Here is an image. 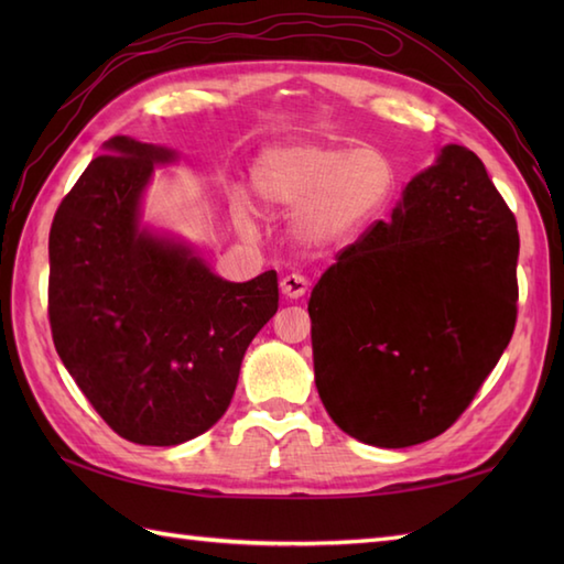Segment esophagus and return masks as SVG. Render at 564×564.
Masks as SVG:
<instances>
[{
    "label": "esophagus",
    "mask_w": 564,
    "mask_h": 564,
    "mask_svg": "<svg viewBox=\"0 0 564 564\" xmlns=\"http://www.w3.org/2000/svg\"><path fill=\"white\" fill-rule=\"evenodd\" d=\"M307 291V279L301 273H289L281 279V293L285 297H291V301H297V297H303Z\"/></svg>",
    "instance_id": "esophagus-1"
}]
</instances>
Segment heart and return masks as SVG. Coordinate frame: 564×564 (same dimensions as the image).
<instances>
[{"mask_svg": "<svg viewBox=\"0 0 564 564\" xmlns=\"http://www.w3.org/2000/svg\"><path fill=\"white\" fill-rule=\"evenodd\" d=\"M251 184L267 206L295 210L293 230L303 245L327 247L386 206L394 188V164L378 148L295 142L263 152ZM239 218L247 223L245 206H239Z\"/></svg>", "mask_w": 564, "mask_h": 564, "instance_id": "b5f03b06", "label": "heart"}]
</instances>
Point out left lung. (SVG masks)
Returning a JSON list of instances; mask_svg holds the SVG:
<instances>
[{"instance_id": "8db88e82", "label": "left lung", "mask_w": 564, "mask_h": 564, "mask_svg": "<svg viewBox=\"0 0 564 564\" xmlns=\"http://www.w3.org/2000/svg\"><path fill=\"white\" fill-rule=\"evenodd\" d=\"M517 259V218L482 160L446 145L310 295L315 386L334 424L380 448L443 434L511 339Z\"/></svg>"}]
</instances>
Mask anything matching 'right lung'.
Wrapping results in <instances>:
<instances>
[{"label":"right lung","mask_w":564,"mask_h":564,"mask_svg":"<svg viewBox=\"0 0 564 564\" xmlns=\"http://www.w3.org/2000/svg\"><path fill=\"white\" fill-rule=\"evenodd\" d=\"M104 150L53 218V341L118 436L176 446L230 406L247 346L279 310V279L225 281L188 245L140 225L154 164L174 150L126 135Z\"/></svg>","instance_id":"1"}]
</instances>
